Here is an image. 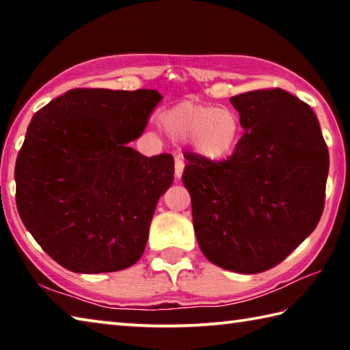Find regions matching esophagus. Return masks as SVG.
<instances>
[{
	"instance_id": "1",
	"label": "esophagus",
	"mask_w": 350,
	"mask_h": 350,
	"mask_svg": "<svg viewBox=\"0 0 350 350\" xmlns=\"http://www.w3.org/2000/svg\"><path fill=\"white\" fill-rule=\"evenodd\" d=\"M183 168H185V163H183V161H182L180 157H176V162H174V174H176L177 179H179V177H182Z\"/></svg>"
}]
</instances>
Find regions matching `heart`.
I'll list each match as a JSON object with an SVG mask.
<instances>
[{
    "instance_id": "b5f03b06",
    "label": "heart",
    "mask_w": 350,
    "mask_h": 350,
    "mask_svg": "<svg viewBox=\"0 0 350 350\" xmlns=\"http://www.w3.org/2000/svg\"><path fill=\"white\" fill-rule=\"evenodd\" d=\"M163 128L176 139L188 140L200 157L222 161L238 146L242 125L233 109L196 102H180L161 117Z\"/></svg>"
}]
</instances>
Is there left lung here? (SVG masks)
Returning <instances> with one entry per match:
<instances>
[{
	"label": "left lung",
	"instance_id": "left-lung-1",
	"mask_svg": "<svg viewBox=\"0 0 350 350\" xmlns=\"http://www.w3.org/2000/svg\"><path fill=\"white\" fill-rule=\"evenodd\" d=\"M230 102L245 129L234 152L216 162L188 154L182 182L206 259L252 275L280 264L317 228L329 151L315 112L280 88Z\"/></svg>",
	"mask_w": 350,
	"mask_h": 350
}]
</instances>
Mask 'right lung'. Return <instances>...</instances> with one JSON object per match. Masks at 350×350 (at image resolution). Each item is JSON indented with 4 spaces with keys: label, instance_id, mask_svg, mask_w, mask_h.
<instances>
[{
    "label": "right lung",
    "instance_id": "add662e5",
    "mask_svg": "<svg viewBox=\"0 0 350 350\" xmlns=\"http://www.w3.org/2000/svg\"><path fill=\"white\" fill-rule=\"evenodd\" d=\"M162 96L77 88L32 117L16 157V208L40 247L75 273L131 267L157 200L174 179L171 154L128 146Z\"/></svg>",
    "mask_w": 350,
    "mask_h": 350
}]
</instances>
